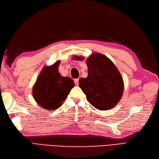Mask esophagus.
Returning a JSON list of instances; mask_svg holds the SVG:
<instances>
[{"mask_svg":"<svg viewBox=\"0 0 159 159\" xmlns=\"http://www.w3.org/2000/svg\"><path fill=\"white\" fill-rule=\"evenodd\" d=\"M79 79H75V84L78 85V84H79Z\"/></svg>","mask_w":159,"mask_h":159,"instance_id":"obj_1","label":"esophagus"}]
</instances>
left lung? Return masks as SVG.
<instances>
[{"instance_id": "1", "label": "left lung", "mask_w": 159, "mask_h": 159, "mask_svg": "<svg viewBox=\"0 0 159 159\" xmlns=\"http://www.w3.org/2000/svg\"><path fill=\"white\" fill-rule=\"evenodd\" d=\"M72 58L83 60L82 56ZM87 78L79 79V87L87 96L88 101L99 110L114 107L123 95L124 84L118 69L106 56L93 53L87 58Z\"/></svg>"}]
</instances>
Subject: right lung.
<instances>
[{
	"instance_id": "obj_1",
	"label": "right lung",
	"mask_w": 159,
	"mask_h": 159,
	"mask_svg": "<svg viewBox=\"0 0 159 159\" xmlns=\"http://www.w3.org/2000/svg\"><path fill=\"white\" fill-rule=\"evenodd\" d=\"M60 63L58 60L50 66H45L32 89L36 103L48 110L59 108L75 86L74 80L70 77L60 75Z\"/></svg>"
}]
</instances>
